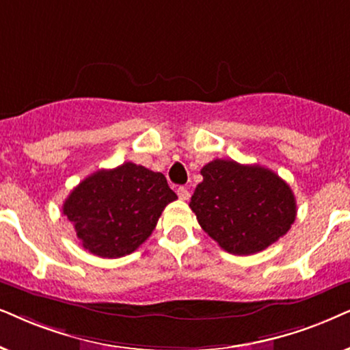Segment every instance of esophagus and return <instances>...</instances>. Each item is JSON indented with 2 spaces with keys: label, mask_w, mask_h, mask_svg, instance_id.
<instances>
[{
  "label": "esophagus",
  "mask_w": 350,
  "mask_h": 350,
  "mask_svg": "<svg viewBox=\"0 0 350 350\" xmlns=\"http://www.w3.org/2000/svg\"><path fill=\"white\" fill-rule=\"evenodd\" d=\"M178 197L180 198V200H189L190 198V192L185 187H179L178 189Z\"/></svg>",
  "instance_id": "obj_1"
}]
</instances>
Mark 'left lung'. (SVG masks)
Returning a JSON list of instances; mask_svg holds the SVG:
<instances>
[{
	"label": "left lung",
	"instance_id": "left-lung-1",
	"mask_svg": "<svg viewBox=\"0 0 350 350\" xmlns=\"http://www.w3.org/2000/svg\"><path fill=\"white\" fill-rule=\"evenodd\" d=\"M189 206L198 224L232 255L262 252L284 236L295 221V197L276 172L258 165L213 160Z\"/></svg>",
	"mask_w": 350,
	"mask_h": 350
}]
</instances>
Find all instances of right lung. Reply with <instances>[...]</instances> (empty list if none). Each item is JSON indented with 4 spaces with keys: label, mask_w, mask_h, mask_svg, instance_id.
<instances>
[{
    "label": "right lung",
    "mask_w": 350,
    "mask_h": 350,
    "mask_svg": "<svg viewBox=\"0 0 350 350\" xmlns=\"http://www.w3.org/2000/svg\"><path fill=\"white\" fill-rule=\"evenodd\" d=\"M176 198L161 172L127 161L83 179L66 198L63 215L83 249L101 258H119L147 241Z\"/></svg>",
    "instance_id": "add662e5"
}]
</instances>
